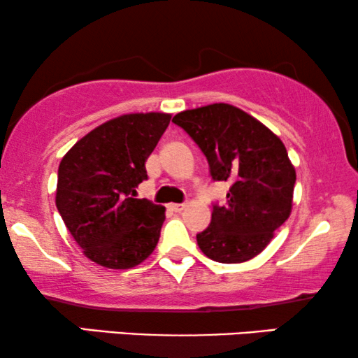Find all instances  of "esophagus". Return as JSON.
Returning a JSON list of instances; mask_svg holds the SVG:
<instances>
[{"mask_svg":"<svg viewBox=\"0 0 358 358\" xmlns=\"http://www.w3.org/2000/svg\"><path fill=\"white\" fill-rule=\"evenodd\" d=\"M168 208L171 210V212H182V210L185 208L184 203H169Z\"/></svg>","mask_w":358,"mask_h":358,"instance_id":"esophagus-1","label":"esophagus"}]
</instances>
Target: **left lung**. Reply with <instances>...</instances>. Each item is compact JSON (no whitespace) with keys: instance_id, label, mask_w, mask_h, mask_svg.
<instances>
[{"instance_id":"left-lung-1","label":"left lung","mask_w":358,"mask_h":358,"mask_svg":"<svg viewBox=\"0 0 358 358\" xmlns=\"http://www.w3.org/2000/svg\"><path fill=\"white\" fill-rule=\"evenodd\" d=\"M173 122L202 150L212 178L231 182L227 205H213L212 223L197 234L199 248L222 264L256 257L292 213L296 173L285 145L248 112L223 102L179 112Z\"/></svg>"}]
</instances>
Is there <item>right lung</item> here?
<instances>
[{"mask_svg":"<svg viewBox=\"0 0 358 358\" xmlns=\"http://www.w3.org/2000/svg\"><path fill=\"white\" fill-rule=\"evenodd\" d=\"M171 114L107 120L78 140L58 166L55 203L85 256L107 268H131L155 251L164 207L136 199L145 163Z\"/></svg>","mask_w":358,"mask_h":358,"instance_id":"1","label":"right lung"}]
</instances>
